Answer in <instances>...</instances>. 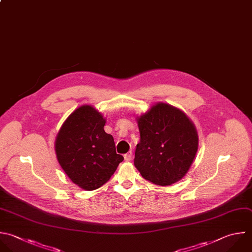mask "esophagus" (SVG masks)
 I'll return each instance as SVG.
<instances>
[{"mask_svg":"<svg viewBox=\"0 0 252 252\" xmlns=\"http://www.w3.org/2000/svg\"><path fill=\"white\" fill-rule=\"evenodd\" d=\"M124 159H125L126 161H130V160L132 159V152H129V153L125 154V155H124Z\"/></svg>","mask_w":252,"mask_h":252,"instance_id":"34e87169","label":"esophagus"}]
</instances>
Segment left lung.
I'll return each mask as SVG.
<instances>
[{
	"label": "left lung",
	"instance_id": "left-lung-1",
	"mask_svg": "<svg viewBox=\"0 0 252 252\" xmlns=\"http://www.w3.org/2000/svg\"><path fill=\"white\" fill-rule=\"evenodd\" d=\"M136 120L141 140L134 164L141 175L160 186L182 179L198 151L194 123L182 110L164 102L155 103Z\"/></svg>",
	"mask_w": 252,
	"mask_h": 252
}]
</instances>
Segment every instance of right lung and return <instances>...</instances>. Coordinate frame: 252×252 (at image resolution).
<instances>
[{
	"label": "right lung",
	"mask_w": 252,
	"mask_h": 252,
	"mask_svg": "<svg viewBox=\"0 0 252 252\" xmlns=\"http://www.w3.org/2000/svg\"><path fill=\"white\" fill-rule=\"evenodd\" d=\"M106 119L94 106L75 109L62 124L55 140L59 164L79 187L99 188L124 159L116 154L114 139L105 133Z\"/></svg>",
	"instance_id": "add662e5"
}]
</instances>
